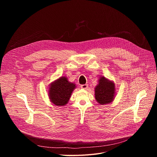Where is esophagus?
I'll use <instances>...</instances> for the list:
<instances>
[{
    "instance_id": "esophagus-1",
    "label": "esophagus",
    "mask_w": 157,
    "mask_h": 157,
    "mask_svg": "<svg viewBox=\"0 0 157 157\" xmlns=\"http://www.w3.org/2000/svg\"><path fill=\"white\" fill-rule=\"evenodd\" d=\"M81 87L82 89H87V88L88 87V85H87V84H82V85H81Z\"/></svg>"
}]
</instances>
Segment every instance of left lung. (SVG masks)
Listing matches in <instances>:
<instances>
[{
  "mask_svg": "<svg viewBox=\"0 0 157 157\" xmlns=\"http://www.w3.org/2000/svg\"><path fill=\"white\" fill-rule=\"evenodd\" d=\"M115 94V86L104 77H101L95 89V98L101 105L109 104L113 101Z\"/></svg>",
  "mask_w": 157,
  "mask_h": 157,
  "instance_id": "1",
  "label": "left lung"
}]
</instances>
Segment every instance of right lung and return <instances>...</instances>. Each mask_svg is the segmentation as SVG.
<instances>
[{"instance_id":"1","label":"right lung","mask_w":157,"mask_h":157,"mask_svg":"<svg viewBox=\"0 0 157 157\" xmlns=\"http://www.w3.org/2000/svg\"><path fill=\"white\" fill-rule=\"evenodd\" d=\"M75 88V84L68 82L66 77L60 78L53 82L50 87V99L56 105H64L68 103Z\"/></svg>"}]
</instances>
